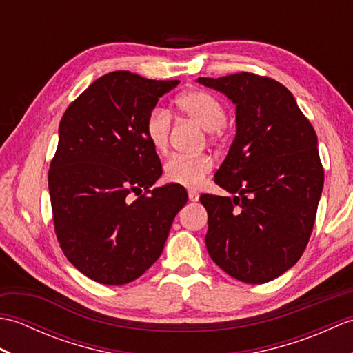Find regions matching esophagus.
Instances as JSON below:
<instances>
[{"mask_svg":"<svg viewBox=\"0 0 353 353\" xmlns=\"http://www.w3.org/2000/svg\"><path fill=\"white\" fill-rule=\"evenodd\" d=\"M199 197H200V196H199V194H197L196 191H190V192H188V199H190L191 201H199Z\"/></svg>","mask_w":353,"mask_h":353,"instance_id":"esophagus-1","label":"esophagus"}]
</instances>
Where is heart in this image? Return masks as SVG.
<instances>
[{"instance_id":"b5f03b06","label":"heart","mask_w":353,"mask_h":353,"mask_svg":"<svg viewBox=\"0 0 353 353\" xmlns=\"http://www.w3.org/2000/svg\"><path fill=\"white\" fill-rule=\"evenodd\" d=\"M177 109L185 117L197 123L206 132L219 130L226 121V109L223 103L201 89L183 92L176 100ZM145 137L157 153H163L170 144V114L156 108L150 112L145 121ZM212 170V161L208 156H171L163 165L165 179L185 188H199Z\"/></svg>"}]
</instances>
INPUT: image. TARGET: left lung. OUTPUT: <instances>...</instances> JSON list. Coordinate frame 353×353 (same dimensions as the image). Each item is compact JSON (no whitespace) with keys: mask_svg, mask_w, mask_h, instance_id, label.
Instances as JSON below:
<instances>
[{"mask_svg":"<svg viewBox=\"0 0 353 353\" xmlns=\"http://www.w3.org/2000/svg\"><path fill=\"white\" fill-rule=\"evenodd\" d=\"M235 104L236 133L215 182L234 197L205 196L209 256L245 283L279 277L302 256L323 190L317 134L279 81L239 72L199 77Z\"/></svg>","mask_w":353,"mask_h":353,"instance_id":"8db88e82","label":"left lung"}]
</instances>
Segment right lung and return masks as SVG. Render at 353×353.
<instances>
[{
    "label": "right lung",
    "instance_id": "1",
    "mask_svg": "<svg viewBox=\"0 0 353 353\" xmlns=\"http://www.w3.org/2000/svg\"><path fill=\"white\" fill-rule=\"evenodd\" d=\"M179 80L129 71L97 79L62 117L48 172L52 219L65 256L104 285H124L161 256L188 201L181 185L150 190L162 174L145 121ZM146 192L134 201L130 192Z\"/></svg>",
    "mask_w": 353,
    "mask_h": 353
}]
</instances>
